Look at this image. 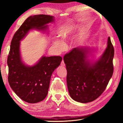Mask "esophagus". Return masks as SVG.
Masks as SVG:
<instances>
[{"label": "esophagus", "mask_w": 123, "mask_h": 123, "mask_svg": "<svg viewBox=\"0 0 123 123\" xmlns=\"http://www.w3.org/2000/svg\"><path fill=\"white\" fill-rule=\"evenodd\" d=\"M61 66H62V67H64V66H65V63H64L63 60H62V61L61 63Z\"/></svg>", "instance_id": "1"}]
</instances>
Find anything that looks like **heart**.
<instances>
[{
    "mask_svg": "<svg viewBox=\"0 0 123 123\" xmlns=\"http://www.w3.org/2000/svg\"><path fill=\"white\" fill-rule=\"evenodd\" d=\"M76 26L75 25L70 24L64 26L60 29L58 32V35L60 38V40L56 39L54 42V45L56 48L57 50L61 51L63 50L64 44L63 42L70 38L74 33Z\"/></svg>",
    "mask_w": 123,
    "mask_h": 123,
    "instance_id": "obj_1",
    "label": "heart"
}]
</instances>
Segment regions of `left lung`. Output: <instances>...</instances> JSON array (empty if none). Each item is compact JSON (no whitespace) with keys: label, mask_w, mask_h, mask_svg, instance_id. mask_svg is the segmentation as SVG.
I'll use <instances>...</instances> for the list:
<instances>
[{"label":"left lung","mask_w":123,"mask_h":123,"mask_svg":"<svg viewBox=\"0 0 123 123\" xmlns=\"http://www.w3.org/2000/svg\"><path fill=\"white\" fill-rule=\"evenodd\" d=\"M88 52V48L77 47L63 57L69 95L81 103L93 101L101 95L113 73L114 51L110 37L106 48L98 60L92 62L87 59Z\"/></svg>","instance_id":"obj_1"}]
</instances>
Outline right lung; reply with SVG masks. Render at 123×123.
Segmentation results:
<instances>
[{
    "instance_id": "1",
    "label": "right lung",
    "mask_w": 123,
    "mask_h": 123,
    "mask_svg": "<svg viewBox=\"0 0 123 123\" xmlns=\"http://www.w3.org/2000/svg\"><path fill=\"white\" fill-rule=\"evenodd\" d=\"M54 21L53 16L45 14L31 16L17 31L11 41L7 57L8 81L14 92L27 103H37L44 100L48 92L51 76L60 66L62 57L42 56L32 66L25 64L20 53V41L31 29L45 31L48 24Z\"/></svg>"
}]
</instances>
